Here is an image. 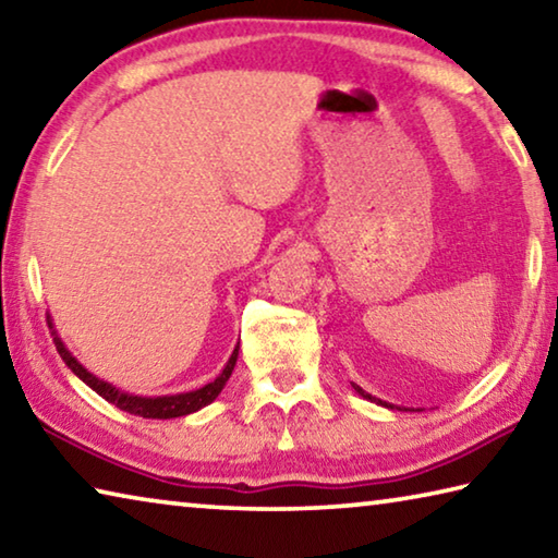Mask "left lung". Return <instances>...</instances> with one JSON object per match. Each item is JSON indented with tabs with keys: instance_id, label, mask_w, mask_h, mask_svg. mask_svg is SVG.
Returning <instances> with one entry per match:
<instances>
[{
	"instance_id": "left-lung-1",
	"label": "left lung",
	"mask_w": 558,
	"mask_h": 558,
	"mask_svg": "<svg viewBox=\"0 0 558 558\" xmlns=\"http://www.w3.org/2000/svg\"><path fill=\"white\" fill-rule=\"evenodd\" d=\"M354 386V391L362 396V399H366V401H372V403H379V405H384V409H391V411H421V409H405V405H393V403H386V401H381V399H376V396H372V393H366L362 386H356V384H352Z\"/></svg>"
}]
</instances>
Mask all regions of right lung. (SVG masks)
<instances>
[{
  "mask_svg": "<svg viewBox=\"0 0 558 558\" xmlns=\"http://www.w3.org/2000/svg\"><path fill=\"white\" fill-rule=\"evenodd\" d=\"M49 327H51V335H53V344L59 349L61 359L65 362V366L78 376V379L90 386L93 391L98 396H102L108 403L118 405L120 411H128L132 415H140V418H179V415H189V413H196L202 411L204 405H209L211 401H216V396L223 391L226 381L231 379V372L235 366V359H239V344L229 356V362L221 369V374L216 376L214 381L204 384L202 389H194V391H184V393H167V396H137V393H130V391H122L118 386H112L110 381H102L98 379L96 374L88 372L86 366H83L78 359L73 356V352L69 347H65L63 339L59 337V329H56L53 319L49 315Z\"/></svg>",
  "mask_w": 558,
  "mask_h": 558,
  "instance_id": "right-lung-1",
  "label": "right lung"
}]
</instances>
